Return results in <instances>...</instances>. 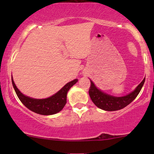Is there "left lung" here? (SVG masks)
Segmentation results:
<instances>
[{
  "label": "left lung",
  "instance_id": "1",
  "mask_svg": "<svg viewBox=\"0 0 154 154\" xmlns=\"http://www.w3.org/2000/svg\"><path fill=\"white\" fill-rule=\"evenodd\" d=\"M145 82V78L137 87L135 88V91L128 95L122 97H115L112 95H108L106 93L102 92L100 90L98 89L92 81L91 80V87L89 89V95L91 97L92 101L97 107L105 111H117L123 109L125 106L129 105L133 100L140 91L142 89L143 85Z\"/></svg>",
  "mask_w": 154,
  "mask_h": 154
}]
</instances>
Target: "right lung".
<instances>
[{"mask_svg": "<svg viewBox=\"0 0 154 154\" xmlns=\"http://www.w3.org/2000/svg\"><path fill=\"white\" fill-rule=\"evenodd\" d=\"M11 79L13 87L21 102L30 111L41 115H52L62 110L66 105V95L69 90L78 81V79H75L66 83L58 93L49 98L44 99H35L22 94L16 86L13 78Z\"/></svg>", "mask_w": 154, "mask_h": 154, "instance_id": "1", "label": "right lung"}]
</instances>
